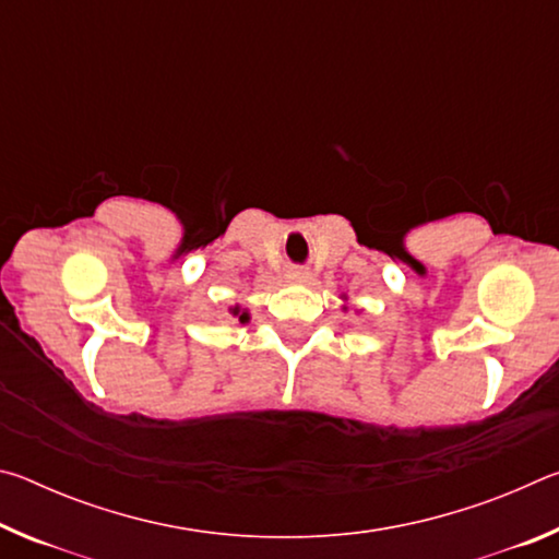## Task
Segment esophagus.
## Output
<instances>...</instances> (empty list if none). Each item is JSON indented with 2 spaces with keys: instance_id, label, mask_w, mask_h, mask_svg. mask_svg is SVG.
Segmentation results:
<instances>
[{
  "instance_id": "esophagus-1",
  "label": "esophagus",
  "mask_w": 559,
  "mask_h": 559,
  "mask_svg": "<svg viewBox=\"0 0 559 559\" xmlns=\"http://www.w3.org/2000/svg\"><path fill=\"white\" fill-rule=\"evenodd\" d=\"M288 278L296 281V283L308 281L310 278V269H306V266H290L288 269Z\"/></svg>"
}]
</instances>
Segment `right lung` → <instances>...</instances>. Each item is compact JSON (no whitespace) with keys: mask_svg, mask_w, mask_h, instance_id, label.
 <instances>
[{"mask_svg":"<svg viewBox=\"0 0 559 559\" xmlns=\"http://www.w3.org/2000/svg\"><path fill=\"white\" fill-rule=\"evenodd\" d=\"M231 313L241 320V323H246V320H249V313H241V308H234Z\"/></svg>","mask_w":559,"mask_h":559,"instance_id":"add662e5","label":"right lung"}]
</instances>
